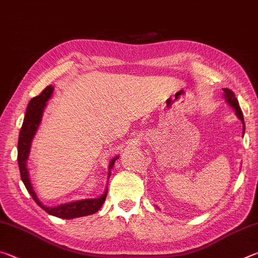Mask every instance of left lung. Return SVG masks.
Instances as JSON below:
<instances>
[{
  "instance_id": "8db88e82",
  "label": "left lung",
  "mask_w": 258,
  "mask_h": 258,
  "mask_svg": "<svg viewBox=\"0 0 258 258\" xmlns=\"http://www.w3.org/2000/svg\"><path fill=\"white\" fill-rule=\"evenodd\" d=\"M223 91H224V93H225V98H226V100H228V102H229V103L231 104V106H232V108L234 109V111H235V113H237V116L239 117V119L242 121V124H243V132H244L243 116H242V111H241V109H240V106H239V103H238L237 98H235L234 93H233L231 90H229V89H223Z\"/></svg>"
}]
</instances>
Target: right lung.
<instances>
[{
    "mask_svg": "<svg viewBox=\"0 0 258 258\" xmlns=\"http://www.w3.org/2000/svg\"><path fill=\"white\" fill-rule=\"evenodd\" d=\"M52 92H53V86H46L44 90L42 91V93L37 97H34L30 100L27 110H26V115L24 118L23 126H21L19 140H18V165H19V171L20 176L23 180L26 189L29 192V195L32 196L33 199L35 200L38 206L44 209L46 213H49L50 215H53L60 218H75L81 216L91 215V214L97 213L104 203L107 197V190L100 198L97 199H85V200H78V202H74L71 204H63L56 207H46L44 205H42L40 200L37 199V196L33 190V186L30 184L28 172L26 168V161H27L29 149H30V143L34 138L35 133H36L37 127L40 126L43 110L46 106V101L50 99ZM116 158H113L110 161L109 168H111L113 164H115ZM110 175V174H109Z\"/></svg>",
    "mask_w": 258,
    "mask_h": 258,
    "instance_id": "1",
    "label": "right lung"
}]
</instances>
